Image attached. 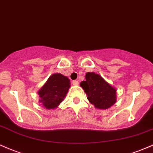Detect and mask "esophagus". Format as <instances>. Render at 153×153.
Listing matches in <instances>:
<instances>
[{
    "mask_svg": "<svg viewBox=\"0 0 153 153\" xmlns=\"http://www.w3.org/2000/svg\"><path fill=\"white\" fill-rule=\"evenodd\" d=\"M72 83H73V85H78V81H77V80H73V82H72Z\"/></svg>",
    "mask_w": 153,
    "mask_h": 153,
    "instance_id": "obj_1",
    "label": "esophagus"
}]
</instances>
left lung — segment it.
Returning a JSON list of instances; mask_svg holds the SVG:
<instances>
[{
	"label": "left lung",
	"instance_id": "1",
	"mask_svg": "<svg viewBox=\"0 0 153 153\" xmlns=\"http://www.w3.org/2000/svg\"><path fill=\"white\" fill-rule=\"evenodd\" d=\"M80 85L86 94L88 101L96 108L107 110L116 102V89L99 74L87 73L85 80Z\"/></svg>",
	"mask_w": 153,
	"mask_h": 153
}]
</instances>
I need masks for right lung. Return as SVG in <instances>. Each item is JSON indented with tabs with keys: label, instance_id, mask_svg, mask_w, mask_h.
<instances>
[{
	"label": "right lung",
	"instance_id": "obj_1",
	"mask_svg": "<svg viewBox=\"0 0 153 153\" xmlns=\"http://www.w3.org/2000/svg\"><path fill=\"white\" fill-rule=\"evenodd\" d=\"M70 87L68 77L60 73L53 74L38 91L39 102L47 110L56 108L66 97Z\"/></svg>",
	"mask_w": 153,
	"mask_h": 153
}]
</instances>
